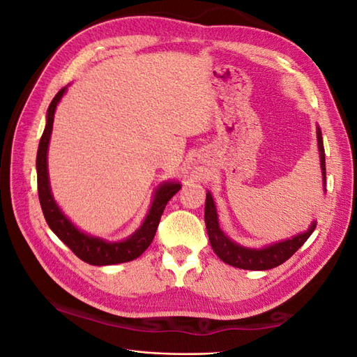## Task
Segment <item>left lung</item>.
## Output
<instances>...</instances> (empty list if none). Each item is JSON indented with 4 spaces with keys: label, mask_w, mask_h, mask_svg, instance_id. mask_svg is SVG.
I'll list each match as a JSON object with an SVG mask.
<instances>
[{
    "label": "left lung",
    "mask_w": 357,
    "mask_h": 357,
    "mask_svg": "<svg viewBox=\"0 0 357 357\" xmlns=\"http://www.w3.org/2000/svg\"><path fill=\"white\" fill-rule=\"evenodd\" d=\"M317 142H319V152H320V165H321V174H323V185L326 186V160H325V147H323V138L320 128H317ZM205 226H207L210 244L213 247L214 253L218 255L225 264L248 269V271H265V269H271L278 265L286 262L289 257L294 256L296 250H299L301 245L310 238L312 231L316 229V223H312L308 231L304 234H299L294 236L291 240H286L282 243H277L274 245H269L262 248V250H255V248H245L238 244L231 241L226 236L218 222V213H215V205L210 195L207 193V199H205Z\"/></svg>",
    "instance_id": "left-lung-1"
}]
</instances>
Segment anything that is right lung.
<instances>
[{"label": "right lung", "mask_w": 357, "mask_h": 357, "mask_svg": "<svg viewBox=\"0 0 357 357\" xmlns=\"http://www.w3.org/2000/svg\"><path fill=\"white\" fill-rule=\"evenodd\" d=\"M67 88H62L55 98L52 100L47 109V122L45 132H43L37 152V188L38 198L43 214L50 229L56 234L58 238L70 247V250L80 257L82 261L91 265H114L134 261L138 256H142L146 248L153 241L160 215L165 210L168 201L180 190L178 183H165L158 190L153 199L152 207L149 210L146 220L132 236H129L125 241L119 243H105L101 238H95L83 232H80L75 226L63 215L59 210L55 199H53L49 186V174H47V147L53 128V116H55L56 105L61 101L62 95L66 93Z\"/></svg>", "instance_id": "1"}]
</instances>
